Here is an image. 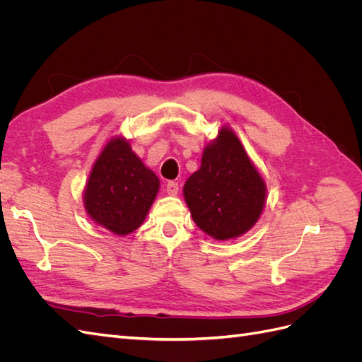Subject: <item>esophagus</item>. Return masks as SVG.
Segmentation results:
<instances>
[{"label":"esophagus","mask_w":362,"mask_h":362,"mask_svg":"<svg viewBox=\"0 0 362 362\" xmlns=\"http://www.w3.org/2000/svg\"><path fill=\"white\" fill-rule=\"evenodd\" d=\"M166 192H168V194H170V196H177V194H178V192H180V185H178V182L169 181V182L166 184Z\"/></svg>","instance_id":"esophagus-1"}]
</instances>
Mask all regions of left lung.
Instances as JSON below:
<instances>
[{"instance_id":"1","label":"left lung","mask_w":362,"mask_h":362,"mask_svg":"<svg viewBox=\"0 0 362 362\" xmlns=\"http://www.w3.org/2000/svg\"><path fill=\"white\" fill-rule=\"evenodd\" d=\"M193 222L216 240L237 238L254 226L266 206V181L228 125L206 144L201 168L184 184Z\"/></svg>"}]
</instances>
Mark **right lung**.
<instances>
[{
    "label": "right lung",
    "mask_w": 362,
    "mask_h": 362,
    "mask_svg": "<svg viewBox=\"0 0 362 362\" xmlns=\"http://www.w3.org/2000/svg\"><path fill=\"white\" fill-rule=\"evenodd\" d=\"M158 190V177L131 149L129 140L115 136L93 163L83 204L96 225L124 237L145 222Z\"/></svg>",
    "instance_id": "add662e5"
}]
</instances>
